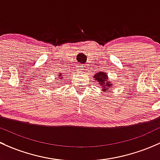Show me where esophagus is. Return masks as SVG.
Returning <instances> with one entry per match:
<instances>
[{"label":"esophagus","instance_id":"obj_1","mask_svg":"<svg viewBox=\"0 0 160 160\" xmlns=\"http://www.w3.org/2000/svg\"><path fill=\"white\" fill-rule=\"evenodd\" d=\"M83 68H84V67H80L79 70H80V71H82V70H83Z\"/></svg>","mask_w":160,"mask_h":160}]
</instances>
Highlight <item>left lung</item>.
<instances>
[{
	"mask_svg": "<svg viewBox=\"0 0 160 160\" xmlns=\"http://www.w3.org/2000/svg\"><path fill=\"white\" fill-rule=\"evenodd\" d=\"M93 78L95 79V82H97L102 87L101 89L103 92H109L110 88L112 87V82H109L108 77L106 73L103 72H99L98 73H96L94 75Z\"/></svg>",
	"mask_w": 160,
	"mask_h": 160,
	"instance_id": "obj_1",
	"label": "left lung"
}]
</instances>
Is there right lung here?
<instances>
[{
	"instance_id": "1",
	"label": "right lung",
	"mask_w": 160,
	"mask_h": 160,
	"mask_svg": "<svg viewBox=\"0 0 160 160\" xmlns=\"http://www.w3.org/2000/svg\"><path fill=\"white\" fill-rule=\"evenodd\" d=\"M63 78V75H62V73H58V77H56V79L57 80H55V81H57V82H58V79H62V78ZM62 81V80H61Z\"/></svg>"
}]
</instances>
